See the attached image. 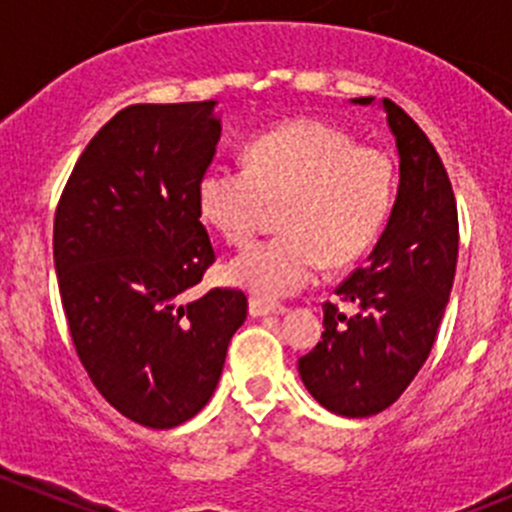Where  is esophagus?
I'll use <instances>...</instances> for the list:
<instances>
[{
	"label": "esophagus",
	"mask_w": 512,
	"mask_h": 512,
	"mask_svg": "<svg viewBox=\"0 0 512 512\" xmlns=\"http://www.w3.org/2000/svg\"><path fill=\"white\" fill-rule=\"evenodd\" d=\"M285 305H275V302L260 300V297H252L250 300V315L252 317H267V315H285Z\"/></svg>",
	"instance_id": "esophagus-1"
}]
</instances>
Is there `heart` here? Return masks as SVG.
I'll list each match as a JSON object with an SVG mask.
<instances>
[{
  "mask_svg": "<svg viewBox=\"0 0 512 512\" xmlns=\"http://www.w3.org/2000/svg\"><path fill=\"white\" fill-rule=\"evenodd\" d=\"M393 190L395 167L385 152L355 145L332 124L295 119L255 137L245 167H207L197 200L232 247L250 245L267 205H282V235L237 255L225 277L260 297H285L315 282L325 262L355 260L385 225Z\"/></svg>",
  "mask_w": 512,
  "mask_h": 512,
  "instance_id": "b5f03b06",
  "label": "heart"
}]
</instances>
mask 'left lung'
Returning <instances> with one entry per match:
<instances>
[{"label": "left lung", "mask_w": 512, "mask_h": 512, "mask_svg": "<svg viewBox=\"0 0 512 512\" xmlns=\"http://www.w3.org/2000/svg\"><path fill=\"white\" fill-rule=\"evenodd\" d=\"M380 107L398 145V197L365 265L335 290L352 315L325 302L322 340L297 360L312 398L342 418H370L405 393L433 350L458 262V207L443 160L398 104Z\"/></svg>", "instance_id": "left-lung-1"}]
</instances>
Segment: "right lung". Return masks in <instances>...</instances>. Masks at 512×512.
<instances>
[{"label":"right lung","mask_w":512,"mask_h":512,"mask_svg":"<svg viewBox=\"0 0 512 512\" xmlns=\"http://www.w3.org/2000/svg\"><path fill=\"white\" fill-rule=\"evenodd\" d=\"M215 99L132 104L79 155L54 215V270L74 350L124 418L167 430L215 393L247 317L240 290L182 305L215 262L197 187L222 124Z\"/></svg>","instance_id":"1"}]
</instances>
